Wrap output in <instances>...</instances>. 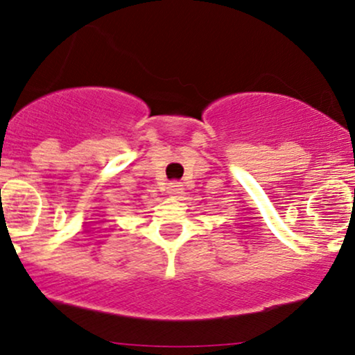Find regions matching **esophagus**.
I'll use <instances>...</instances> for the list:
<instances>
[{
  "instance_id": "34e87169",
  "label": "esophagus",
  "mask_w": 355,
  "mask_h": 355,
  "mask_svg": "<svg viewBox=\"0 0 355 355\" xmlns=\"http://www.w3.org/2000/svg\"><path fill=\"white\" fill-rule=\"evenodd\" d=\"M166 191H168L172 196H178L180 193H183V185L180 182H172L166 185Z\"/></svg>"
}]
</instances>
